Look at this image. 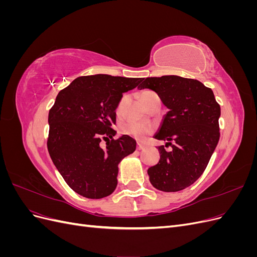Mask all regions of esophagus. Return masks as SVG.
<instances>
[{
    "label": "esophagus",
    "mask_w": 257,
    "mask_h": 257,
    "mask_svg": "<svg viewBox=\"0 0 257 257\" xmlns=\"http://www.w3.org/2000/svg\"><path fill=\"white\" fill-rule=\"evenodd\" d=\"M145 145L142 143H137V150H144Z\"/></svg>",
    "instance_id": "1"
}]
</instances>
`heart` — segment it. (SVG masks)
Instances as JSON below:
<instances>
[{
	"mask_svg": "<svg viewBox=\"0 0 257 257\" xmlns=\"http://www.w3.org/2000/svg\"><path fill=\"white\" fill-rule=\"evenodd\" d=\"M153 95H155V93H153L151 91H145L141 96L143 104H145L147 100L150 97H152ZM124 102H125V99L122 98L120 100V103L118 104V106H116L115 112L118 116H120L122 114ZM151 132H152V127L150 125H147V124H142V123H136V122H127V123L122 124V125L120 126V133L122 135L133 137V138L139 139V141H143V139H145L148 135L151 133Z\"/></svg>",
	"mask_w": 257,
	"mask_h": 257,
	"instance_id": "heart-1",
	"label": "heart"
}]
</instances>
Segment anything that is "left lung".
<instances>
[{
	"label": "left lung",
	"mask_w": 257,
	"mask_h": 257,
	"mask_svg": "<svg viewBox=\"0 0 257 257\" xmlns=\"http://www.w3.org/2000/svg\"><path fill=\"white\" fill-rule=\"evenodd\" d=\"M138 89L158 93L168 108L153 137L173 149L159 147L161 159L148 169L149 180L163 192L184 190L203 175L219 143L220 105L200 81L175 75L143 78Z\"/></svg>",
	"instance_id": "8db88e82"
}]
</instances>
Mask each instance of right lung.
Instances as JSON below:
<instances>
[{
    "instance_id": "1",
    "label": "right lung",
    "mask_w": 257,
    "mask_h": 257,
    "mask_svg": "<svg viewBox=\"0 0 257 257\" xmlns=\"http://www.w3.org/2000/svg\"><path fill=\"white\" fill-rule=\"evenodd\" d=\"M142 78L97 74L78 77L59 92L49 111L48 151L69 188L79 195L99 199L115 190L118 165L136 149L133 138L116 132L115 109L122 94ZM104 139L105 150L99 147Z\"/></svg>"
}]
</instances>
